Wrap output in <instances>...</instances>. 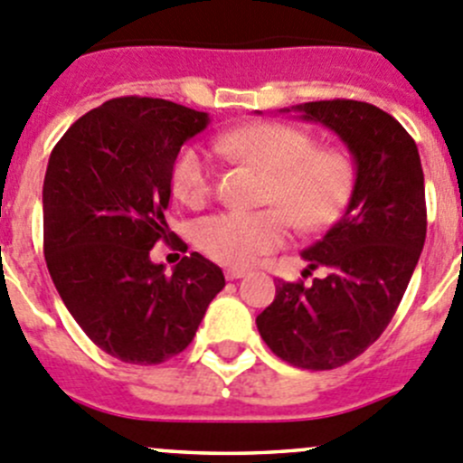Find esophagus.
Returning <instances> with one entry per match:
<instances>
[{
	"instance_id": "1",
	"label": "esophagus",
	"mask_w": 463,
	"mask_h": 463,
	"mask_svg": "<svg viewBox=\"0 0 463 463\" xmlns=\"http://www.w3.org/2000/svg\"><path fill=\"white\" fill-rule=\"evenodd\" d=\"M244 276H246L244 269H237V267L226 269V278H228V280H240V278H244Z\"/></svg>"
}]
</instances>
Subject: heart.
<instances>
[{"mask_svg":"<svg viewBox=\"0 0 463 463\" xmlns=\"http://www.w3.org/2000/svg\"><path fill=\"white\" fill-rule=\"evenodd\" d=\"M228 160L267 172L262 201L271 208L226 210L194 226L196 246L228 267H250L280 249L289 222L298 231L332 226L351 201L357 160L344 146H317L312 133L280 122H258L214 137ZM172 190L187 208L213 196L214 165L201 146H185L172 167Z\"/></svg>","mask_w":463,"mask_h":463,"instance_id":"1","label":"heart"}]
</instances>
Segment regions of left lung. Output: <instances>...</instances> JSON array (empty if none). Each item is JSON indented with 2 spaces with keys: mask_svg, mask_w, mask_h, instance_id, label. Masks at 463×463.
Listing matches in <instances>:
<instances>
[{
  "mask_svg": "<svg viewBox=\"0 0 463 463\" xmlns=\"http://www.w3.org/2000/svg\"><path fill=\"white\" fill-rule=\"evenodd\" d=\"M294 110L344 140L357 183L339 222L303 250L307 269L326 267L327 276L278 280L255 323L280 360L327 371L362 355L396 314L425 244V181L416 142L373 103L332 99Z\"/></svg>",
  "mask_w": 463,
  "mask_h": 463,
  "instance_id": "left-lung-1",
  "label": "left lung"
}]
</instances>
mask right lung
<instances>
[{
  "mask_svg": "<svg viewBox=\"0 0 463 463\" xmlns=\"http://www.w3.org/2000/svg\"><path fill=\"white\" fill-rule=\"evenodd\" d=\"M208 122V112L165 99H110L76 119L49 156V276L80 330L128 364H160L185 351L226 285L199 253L172 273L149 255L156 241L176 237L165 219L174 160Z\"/></svg>",
  "mask_w": 463,
  "mask_h": 463,
  "instance_id": "add662e5",
  "label": "right lung"
}]
</instances>
